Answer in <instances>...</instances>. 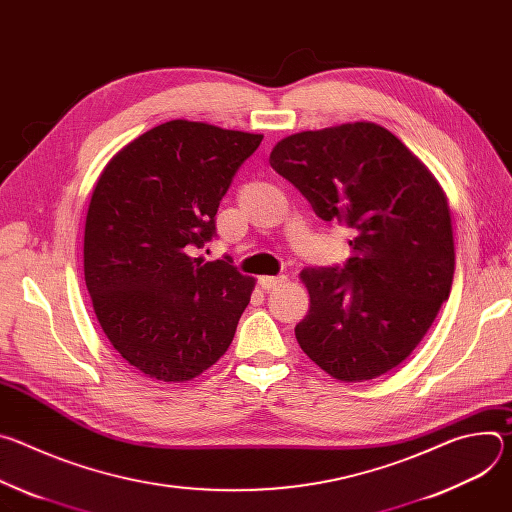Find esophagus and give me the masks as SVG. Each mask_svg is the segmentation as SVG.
<instances>
[{
  "instance_id": "34e87169",
  "label": "esophagus",
  "mask_w": 512,
  "mask_h": 512,
  "mask_svg": "<svg viewBox=\"0 0 512 512\" xmlns=\"http://www.w3.org/2000/svg\"><path fill=\"white\" fill-rule=\"evenodd\" d=\"M285 281H287V277H285V275H263V277L259 279V283H261V287H263V289L281 287Z\"/></svg>"
}]
</instances>
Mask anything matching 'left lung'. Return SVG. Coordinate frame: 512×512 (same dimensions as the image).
I'll list each match as a JSON object with an SVG mask.
<instances>
[{
	"label": "left lung",
	"mask_w": 512,
	"mask_h": 512,
	"mask_svg": "<svg viewBox=\"0 0 512 512\" xmlns=\"http://www.w3.org/2000/svg\"><path fill=\"white\" fill-rule=\"evenodd\" d=\"M269 164L320 218L356 231L344 267L300 273L310 310L296 326L298 344L344 383L399 367L452 289L456 253L444 188L373 121L287 135Z\"/></svg>",
	"instance_id": "obj_1"
}]
</instances>
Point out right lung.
Wrapping results in <instances>:
<instances>
[{"label":"right lung","instance_id":"right-lung-1","mask_svg":"<svg viewBox=\"0 0 512 512\" xmlns=\"http://www.w3.org/2000/svg\"><path fill=\"white\" fill-rule=\"evenodd\" d=\"M263 135L166 121L101 172L85 223V283L113 348L145 377L184 383L233 342L255 277L192 257Z\"/></svg>","mask_w":512,"mask_h":512}]
</instances>
